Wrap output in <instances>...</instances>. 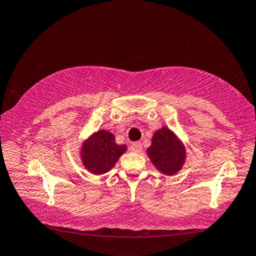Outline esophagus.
I'll return each instance as SVG.
<instances>
[{"mask_svg":"<svg viewBox=\"0 0 256 256\" xmlns=\"http://www.w3.org/2000/svg\"><path fill=\"white\" fill-rule=\"evenodd\" d=\"M132 152L136 153H140L142 151V144L141 142H134L131 144V148H130Z\"/></svg>","mask_w":256,"mask_h":256,"instance_id":"esophagus-1","label":"esophagus"}]
</instances>
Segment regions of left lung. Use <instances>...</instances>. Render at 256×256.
I'll return each instance as SVG.
<instances>
[{
    "label": "left lung",
    "instance_id": "left-lung-1",
    "mask_svg": "<svg viewBox=\"0 0 256 256\" xmlns=\"http://www.w3.org/2000/svg\"><path fill=\"white\" fill-rule=\"evenodd\" d=\"M148 154L153 164L166 174H174L179 171L184 161L182 144L166 128H162L154 133L152 146L148 148Z\"/></svg>",
    "mask_w": 256,
    "mask_h": 256
}]
</instances>
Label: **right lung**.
<instances>
[{"instance_id": "add662e5", "label": "right lung", "mask_w": 256, "mask_h": 256, "mask_svg": "<svg viewBox=\"0 0 256 256\" xmlns=\"http://www.w3.org/2000/svg\"><path fill=\"white\" fill-rule=\"evenodd\" d=\"M125 151L126 146H118L113 134L100 131L84 143L82 159L90 172L102 174L112 169Z\"/></svg>"}]
</instances>
